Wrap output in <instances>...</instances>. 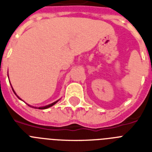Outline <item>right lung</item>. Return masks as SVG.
Segmentation results:
<instances>
[{
	"instance_id": "right-lung-1",
	"label": "right lung",
	"mask_w": 152,
	"mask_h": 152,
	"mask_svg": "<svg viewBox=\"0 0 152 152\" xmlns=\"http://www.w3.org/2000/svg\"><path fill=\"white\" fill-rule=\"evenodd\" d=\"M12 90H13V89H12ZM14 93H15V91H14ZM15 95H16V94H15ZM16 96H17V95H16ZM17 97L19 98V96H17ZM19 99H20V98H19ZM57 102H53V103L50 104V105H48V106H43V107H39V109H40V110H44V109H47V108H49V107H50V106H53V105H54V104L56 103Z\"/></svg>"
}]
</instances>
